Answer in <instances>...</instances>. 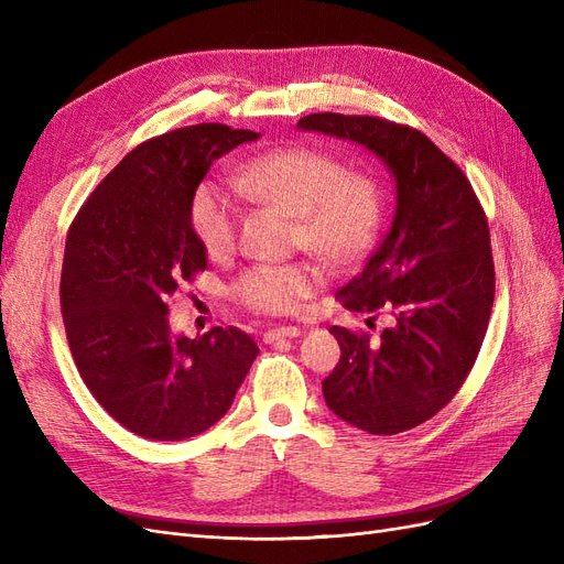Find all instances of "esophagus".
Wrapping results in <instances>:
<instances>
[{
	"label": "esophagus",
	"mask_w": 564,
	"mask_h": 564,
	"mask_svg": "<svg viewBox=\"0 0 564 564\" xmlns=\"http://www.w3.org/2000/svg\"><path fill=\"white\" fill-rule=\"evenodd\" d=\"M296 336H301L299 327H272L263 334V340L265 344H275L280 338H296Z\"/></svg>",
	"instance_id": "esophagus-1"
}]
</instances>
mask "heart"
<instances>
[{"label": "heart", "instance_id": "1", "mask_svg": "<svg viewBox=\"0 0 564 564\" xmlns=\"http://www.w3.org/2000/svg\"><path fill=\"white\" fill-rule=\"evenodd\" d=\"M230 183L240 197L292 214L296 242L329 263L362 256L381 226L383 195L377 178L346 172L334 155L315 148L268 152L247 162ZM191 224L204 251L224 256L235 245L240 207L226 187L202 183L191 204ZM319 282V270L311 263L251 265L232 292L256 313L289 315L315 294Z\"/></svg>", "mask_w": 564, "mask_h": 564}]
</instances>
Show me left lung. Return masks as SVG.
Listing matches in <instances>:
<instances>
[{"label":"left lung","mask_w":564,"mask_h":564,"mask_svg":"<svg viewBox=\"0 0 564 564\" xmlns=\"http://www.w3.org/2000/svg\"><path fill=\"white\" fill-rule=\"evenodd\" d=\"M299 129L367 148L395 181L388 235L338 292L348 311L383 308L392 324L379 340L329 329L340 360L322 381L324 402L371 435L416 429L456 395L482 346L494 303L485 212L464 172L412 127L317 112Z\"/></svg>","instance_id":"1"}]
</instances>
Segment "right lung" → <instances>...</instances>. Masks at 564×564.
<instances>
[{"instance_id": "add662e5", "label": "right lung", "mask_w": 564, "mask_h": 564, "mask_svg": "<svg viewBox=\"0 0 564 564\" xmlns=\"http://www.w3.org/2000/svg\"><path fill=\"white\" fill-rule=\"evenodd\" d=\"M261 133L197 124L133 148L65 240L61 308L82 381L127 431L187 440L224 419L259 355L237 327L187 338L166 299L207 268L191 204L212 164Z\"/></svg>"}]
</instances>
